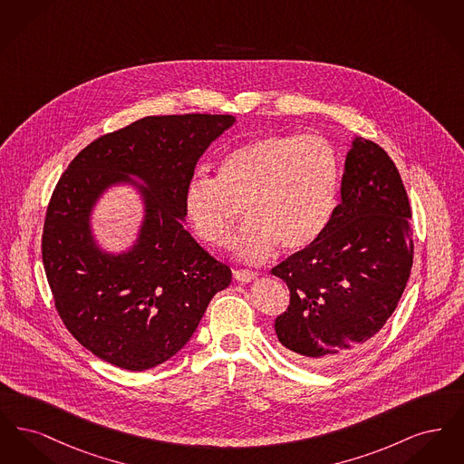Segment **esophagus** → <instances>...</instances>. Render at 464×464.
Returning a JSON list of instances; mask_svg holds the SVG:
<instances>
[{"label": "esophagus", "instance_id": "obj_1", "mask_svg": "<svg viewBox=\"0 0 464 464\" xmlns=\"http://www.w3.org/2000/svg\"><path fill=\"white\" fill-rule=\"evenodd\" d=\"M233 275H235V278H237L238 282H242V284H248V282H252V280L257 278V273L252 271V269H235Z\"/></svg>", "mask_w": 464, "mask_h": 464}]
</instances>
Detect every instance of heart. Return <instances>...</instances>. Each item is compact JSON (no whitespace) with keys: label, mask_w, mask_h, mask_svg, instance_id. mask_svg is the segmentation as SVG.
<instances>
[{"label":"heart","mask_w":464,"mask_h":464,"mask_svg":"<svg viewBox=\"0 0 464 464\" xmlns=\"http://www.w3.org/2000/svg\"><path fill=\"white\" fill-rule=\"evenodd\" d=\"M339 180V160L327 139L269 133L224 156L218 177H193L184 189V212L201 242L224 246L245 203L248 221L233 250L243 261L261 263L280 245L297 252L324 235Z\"/></svg>","instance_id":"obj_1"}]
</instances>
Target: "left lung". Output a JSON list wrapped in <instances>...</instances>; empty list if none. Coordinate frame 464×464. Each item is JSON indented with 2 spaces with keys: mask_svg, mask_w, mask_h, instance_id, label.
Wrapping results in <instances>:
<instances>
[{
  "mask_svg": "<svg viewBox=\"0 0 464 464\" xmlns=\"http://www.w3.org/2000/svg\"><path fill=\"white\" fill-rule=\"evenodd\" d=\"M411 216L393 160L372 140L354 137L327 229L271 269L290 290L275 331L297 360L331 367L384 327L411 276Z\"/></svg>",
  "mask_w": 464,
  "mask_h": 464,
  "instance_id": "left-lung-1",
  "label": "left lung"
}]
</instances>
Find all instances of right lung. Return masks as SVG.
<instances>
[{
    "mask_svg": "<svg viewBox=\"0 0 464 464\" xmlns=\"http://www.w3.org/2000/svg\"><path fill=\"white\" fill-rule=\"evenodd\" d=\"M235 121L231 114L146 116L93 140L59 179L44 218V273L67 331L104 362L127 371L167 362L231 284V269L182 222L199 156ZM114 185H132L143 201L138 238L118 255L101 249L91 229L96 201Z\"/></svg>",
    "mask_w": 464,
    "mask_h": 464,
    "instance_id": "right-lung-1",
    "label": "right lung"
}]
</instances>
